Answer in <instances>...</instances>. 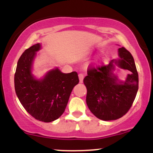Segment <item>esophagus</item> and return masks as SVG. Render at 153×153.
<instances>
[{
	"mask_svg": "<svg viewBox=\"0 0 153 153\" xmlns=\"http://www.w3.org/2000/svg\"><path fill=\"white\" fill-rule=\"evenodd\" d=\"M78 77H79V80H80V82H82V80H83V78H84V76L82 74H79L78 75Z\"/></svg>",
	"mask_w": 153,
	"mask_h": 153,
	"instance_id": "34e87169",
	"label": "esophagus"
}]
</instances>
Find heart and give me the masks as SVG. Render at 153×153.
Wrapping results in <instances>:
<instances>
[{
  "label": "heart",
  "mask_w": 153,
  "mask_h": 153,
  "mask_svg": "<svg viewBox=\"0 0 153 153\" xmlns=\"http://www.w3.org/2000/svg\"><path fill=\"white\" fill-rule=\"evenodd\" d=\"M98 64H99V62H98V61H94V62H91L90 65H89L90 66H92V67H96L98 65Z\"/></svg>",
  "instance_id": "1"
}]
</instances>
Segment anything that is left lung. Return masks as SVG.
Listing matches in <instances>:
<instances>
[{"mask_svg": "<svg viewBox=\"0 0 153 153\" xmlns=\"http://www.w3.org/2000/svg\"><path fill=\"white\" fill-rule=\"evenodd\" d=\"M118 55L119 58L112 59L108 65L88 70L83 80L87 106L103 121L116 120L127 114L138 91V73L132 55L123 47L118 49ZM117 66L129 71L124 80L115 73Z\"/></svg>", "mask_w": 153, "mask_h": 153, "instance_id": "obj_1", "label": "left lung"}]
</instances>
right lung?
I'll list each match as a JSON object with an SVG mask.
<instances>
[{"label": "right lung", "mask_w": 153, "mask_h": 153, "mask_svg": "<svg viewBox=\"0 0 153 153\" xmlns=\"http://www.w3.org/2000/svg\"><path fill=\"white\" fill-rule=\"evenodd\" d=\"M41 43L26 50L17 62L15 91L26 111L37 120L51 122L64 113L73 88L79 82L78 73H63L59 68L47 71L42 78L33 74V67Z\"/></svg>", "instance_id": "right-lung-1"}]
</instances>
